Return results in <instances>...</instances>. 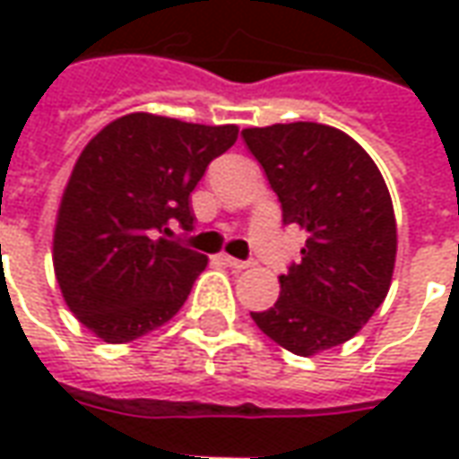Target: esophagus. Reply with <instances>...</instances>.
<instances>
[{"instance_id":"obj_1","label":"esophagus","mask_w":459,"mask_h":459,"mask_svg":"<svg viewBox=\"0 0 459 459\" xmlns=\"http://www.w3.org/2000/svg\"><path fill=\"white\" fill-rule=\"evenodd\" d=\"M221 261L226 263L229 268H236V271H246V268H251L253 261H238V258H233V255H221Z\"/></svg>"}]
</instances>
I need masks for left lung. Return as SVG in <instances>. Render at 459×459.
I'll list each match as a JSON object with an SVG mask.
<instances>
[{
    "label": "left lung",
    "instance_id": "obj_1",
    "mask_svg": "<svg viewBox=\"0 0 459 459\" xmlns=\"http://www.w3.org/2000/svg\"><path fill=\"white\" fill-rule=\"evenodd\" d=\"M243 141L281 201L285 226L307 233L273 307L251 318L303 358L351 341L385 300L395 265V213L383 176L360 143L325 124L246 129Z\"/></svg>",
    "mask_w": 459,
    "mask_h": 459
}]
</instances>
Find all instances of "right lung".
<instances>
[{
	"instance_id": "add662e5",
	"label": "right lung",
	"mask_w": 459,
	"mask_h": 459,
	"mask_svg": "<svg viewBox=\"0 0 459 459\" xmlns=\"http://www.w3.org/2000/svg\"><path fill=\"white\" fill-rule=\"evenodd\" d=\"M236 139V126L129 114L86 143L59 206L54 271L101 341H136L184 306L208 258L171 229L194 230L191 194Z\"/></svg>"
}]
</instances>
